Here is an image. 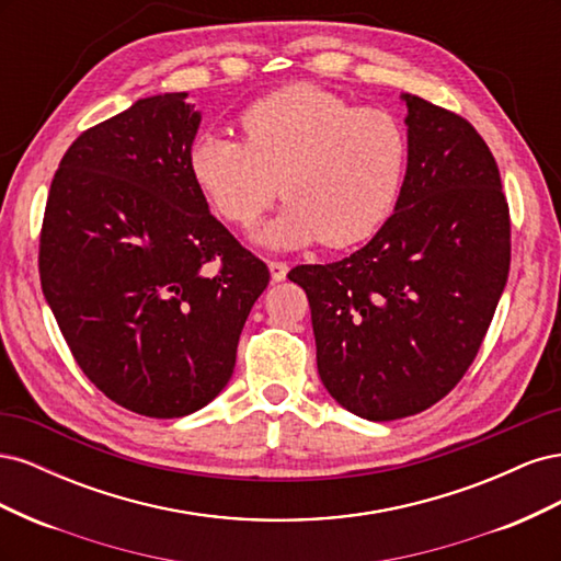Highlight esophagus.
I'll return each mask as SVG.
<instances>
[{
    "instance_id": "obj_1",
    "label": "esophagus",
    "mask_w": 561,
    "mask_h": 561,
    "mask_svg": "<svg viewBox=\"0 0 561 561\" xmlns=\"http://www.w3.org/2000/svg\"><path fill=\"white\" fill-rule=\"evenodd\" d=\"M268 271H271V280L280 283L287 278V271H290V266H287V262L274 260V262H268Z\"/></svg>"
}]
</instances>
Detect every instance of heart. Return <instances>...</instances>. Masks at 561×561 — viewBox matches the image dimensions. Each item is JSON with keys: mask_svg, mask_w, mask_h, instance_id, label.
Wrapping results in <instances>:
<instances>
[{"mask_svg": "<svg viewBox=\"0 0 561 561\" xmlns=\"http://www.w3.org/2000/svg\"><path fill=\"white\" fill-rule=\"evenodd\" d=\"M243 138L203 133L190 173L213 210L252 227L283 194L287 208L260 241L348 248L375 236L393 213L407 171V135L379 107H355L332 91L293 83L241 114Z\"/></svg>", "mask_w": 561, "mask_h": 561, "instance_id": "heart-1", "label": "heart"}]
</instances>
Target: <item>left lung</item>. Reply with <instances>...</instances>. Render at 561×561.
Segmentation results:
<instances>
[{"instance_id": "8db88e82", "label": "left lung", "mask_w": 561, "mask_h": 561, "mask_svg": "<svg viewBox=\"0 0 561 561\" xmlns=\"http://www.w3.org/2000/svg\"><path fill=\"white\" fill-rule=\"evenodd\" d=\"M407 175L365 248L287 278L309 297L318 375L369 421L428 410L478 355L511 271L501 173L468 118L404 93Z\"/></svg>"}]
</instances>
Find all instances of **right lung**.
<instances>
[{
	"mask_svg": "<svg viewBox=\"0 0 561 561\" xmlns=\"http://www.w3.org/2000/svg\"><path fill=\"white\" fill-rule=\"evenodd\" d=\"M186 93L83 130L50 182L42 290L77 365L126 410L178 419L227 386L268 268L208 210L190 173Z\"/></svg>",
	"mask_w": 561,
	"mask_h": 561,
	"instance_id": "right-lung-1",
	"label": "right lung"
}]
</instances>
